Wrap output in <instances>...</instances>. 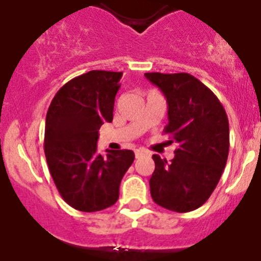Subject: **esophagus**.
Wrapping results in <instances>:
<instances>
[{"label":"esophagus","mask_w":261,"mask_h":261,"mask_svg":"<svg viewBox=\"0 0 261 261\" xmlns=\"http://www.w3.org/2000/svg\"><path fill=\"white\" fill-rule=\"evenodd\" d=\"M144 154H147V152H145L144 149H136V151H135V157H136V159H139V157L144 156Z\"/></svg>","instance_id":"esophagus-1"}]
</instances>
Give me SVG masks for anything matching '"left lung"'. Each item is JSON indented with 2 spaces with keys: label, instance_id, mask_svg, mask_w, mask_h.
<instances>
[{
  "label": "left lung",
  "instance_id": "8db88e82",
  "mask_svg": "<svg viewBox=\"0 0 261 261\" xmlns=\"http://www.w3.org/2000/svg\"><path fill=\"white\" fill-rule=\"evenodd\" d=\"M168 102V125L178 144L168 163L153 154L149 179L152 199L173 212H190L203 205L221 178L229 154V121L215 93L186 72H145ZM173 142V140H170Z\"/></svg>",
  "mask_w": 261,
  "mask_h": 261
}]
</instances>
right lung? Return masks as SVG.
Wrapping results in <instances>:
<instances>
[{"label": "right lung", "instance_id": "add662e5", "mask_svg": "<svg viewBox=\"0 0 261 261\" xmlns=\"http://www.w3.org/2000/svg\"><path fill=\"white\" fill-rule=\"evenodd\" d=\"M122 72L92 70L56 93L45 119L44 152L62 199L82 212L112 206L121 180L134 163L130 149L97 152L98 130L113 121Z\"/></svg>", "mask_w": 261, "mask_h": 261}]
</instances>
